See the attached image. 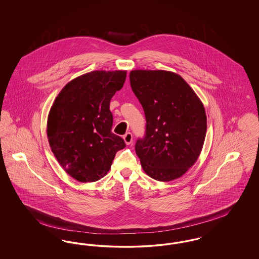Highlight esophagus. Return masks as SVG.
I'll return each instance as SVG.
<instances>
[{"mask_svg": "<svg viewBox=\"0 0 259 259\" xmlns=\"http://www.w3.org/2000/svg\"><path fill=\"white\" fill-rule=\"evenodd\" d=\"M124 141L126 143V145H130L133 142V135L130 132H127L125 135L123 136Z\"/></svg>", "mask_w": 259, "mask_h": 259, "instance_id": "34e87169", "label": "esophagus"}]
</instances>
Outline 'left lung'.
Listing matches in <instances>:
<instances>
[{
	"mask_svg": "<svg viewBox=\"0 0 259 259\" xmlns=\"http://www.w3.org/2000/svg\"><path fill=\"white\" fill-rule=\"evenodd\" d=\"M131 88L146 115V134L135 150L150 178L170 182L197 161L207 132L201 100L185 79L162 70H135Z\"/></svg>",
	"mask_w": 259,
	"mask_h": 259,
	"instance_id": "1",
	"label": "left lung"
}]
</instances>
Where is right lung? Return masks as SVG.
I'll list each match as a JSON object with an SVG mask.
<instances>
[{
	"mask_svg": "<svg viewBox=\"0 0 259 259\" xmlns=\"http://www.w3.org/2000/svg\"><path fill=\"white\" fill-rule=\"evenodd\" d=\"M126 71H94L70 81L48 118L50 148L62 168L80 183L104 178L125 142L111 132L110 102L123 87Z\"/></svg>",
	"mask_w": 259,
	"mask_h": 259,
	"instance_id": "obj_1",
	"label": "right lung"
}]
</instances>
